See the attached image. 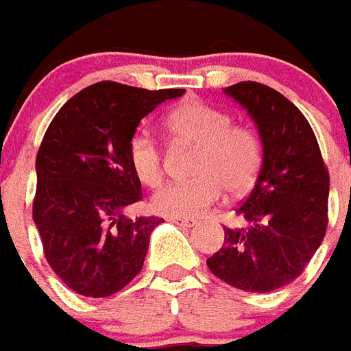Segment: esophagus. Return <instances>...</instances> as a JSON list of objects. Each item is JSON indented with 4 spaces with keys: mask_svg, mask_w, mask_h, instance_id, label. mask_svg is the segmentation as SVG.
Segmentation results:
<instances>
[{
    "mask_svg": "<svg viewBox=\"0 0 351 351\" xmlns=\"http://www.w3.org/2000/svg\"><path fill=\"white\" fill-rule=\"evenodd\" d=\"M170 221L178 223L181 227H193L195 225V219H187V217H170Z\"/></svg>",
    "mask_w": 351,
    "mask_h": 351,
    "instance_id": "1",
    "label": "esophagus"
}]
</instances>
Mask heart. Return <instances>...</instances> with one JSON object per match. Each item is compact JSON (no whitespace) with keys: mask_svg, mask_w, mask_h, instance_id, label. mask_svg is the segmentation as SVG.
<instances>
[{"mask_svg":"<svg viewBox=\"0 0 351 351\" xmlns=\"http://www.w3.org/2000/svg\"><path fill=\"white\" fill-rule=\"evenodd\" d=\"M164 124L176 140L198 145L189 181L168 183L155 193L151 206L168 217H198L219 200L242 196L259 178L263 141L259 134L242 124H232L227 111L200 100H187L173 108ZM128 162L134 176L147 187H156L164 178V153L149 132H136L128 140Z\"/></svg>","mask_w":351,"mask_h":351,"instance_id":"heart-1","label":"heart"}]
</instances>
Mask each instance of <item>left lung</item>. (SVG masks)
I'll use <instances>...</instances> for the list:
<instances>
[{"label": "left lung", "instance_id": "1", "mask_svg": "<svg viewBox=\"0 0 351 351\" xmlns=\"http://www.w3.org/2000/svg\"><path fill=\"white\" fill-rule=\"evenodd\" d=\"M247 109L263 140L259 178L225 227V243L208 263L236 289L268 293L297 280L322 245L329 215V170L300 109L267 84L242 81L225 88Z\"/></svg>", "mask_w": 351, "mask_h": 351}]
</instances>
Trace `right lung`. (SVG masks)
Masks as SVG:
<instances>
[{"label": "right lung", "mask_w": 351, "mask_h": 351, "mask_svg": "<svg viewBox=\"0 0 351 351\" xmlns=\"http://www.w3.org/2000/svg\"><path fill=\"white\" fill-rule=\"evenodd\" d=\"M183 94L101 81L69 98L45 132L34 221L45 259L77 295L109 297L140 274L149 236L164 219L124 215L143 198L128 140L158 104Z\"/></svg>", "instance_id": "1"}]
</instances>
